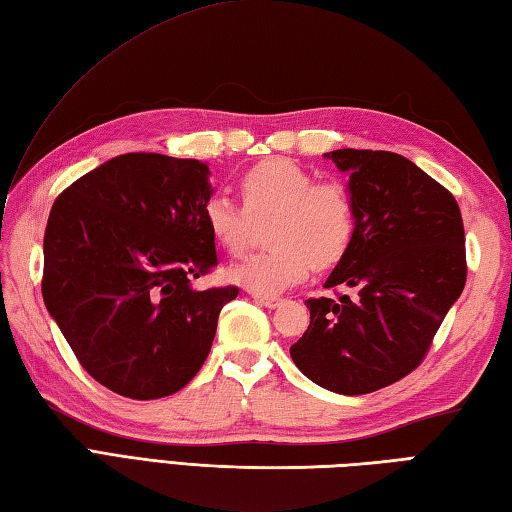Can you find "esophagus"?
Here are the masks:
<instances>
[{
	"instance_id": "esophagus-1",
	"label": "esophagus",
	"mask_w": 512,
	"mask_h": 512,
	"mask_svg": "<svg viewBox=\"0 0 512 512\" xmlns=\"http://www.w3.org/2000/svg\"><path fill=\"white\" fill-rule=\"evenodd\" d=\"M253 299L257 303H262V306H266V308H277V306H281V301H284L275 295H259V292H253Z\"/></svg>"
}]
</instances>
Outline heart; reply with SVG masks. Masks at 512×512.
Returning <instances> with one entry per match:
<instances>
[{
    "label": "heart",
    "mask_w": 512,
    "mask_h": 512,
    "mask_svg": "<svg viewBox=\"0 0 512 512\" xmlns=\"http://www.w3.org/2000/svg\"><path fill=\"white\" fill-rule=\"evenodd\" d=\"M239 189L244 205L217 193L204 206V226L226 253L246 248L253 220L277 213L270 242L275 248L244 257L228 277L259 295H275L306 277L312 266H332L350 248L356 233V200L341 180H317L288 158H268L250 167Z\"/></svg>",
    "instance_id": "obj_1"
}]
</instances>
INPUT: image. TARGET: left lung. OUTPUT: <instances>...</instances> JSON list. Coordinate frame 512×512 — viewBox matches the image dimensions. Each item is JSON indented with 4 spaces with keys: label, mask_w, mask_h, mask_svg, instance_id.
Wrapping results in <instances>:
<instances>
[{
    "label": "left lung",
    "mask_w": 512,
    "mask_h": 512,
    "mask_svg": "<svg viewBox=\"0 0 512 512\" xmlns=\"http://www.w3.org/2000/svg\"><path fill=\"white\" fill-rule=\"evenodd\" d=\"M350 173L356 233L325 288L354 297L308 299L310 325L290 347L312 383L372 394L413 372L466 284L460 206L440 182L391 151L325 154Z\"/></svg>",
    "instance_id": "8db88e82"
}]
</instances>
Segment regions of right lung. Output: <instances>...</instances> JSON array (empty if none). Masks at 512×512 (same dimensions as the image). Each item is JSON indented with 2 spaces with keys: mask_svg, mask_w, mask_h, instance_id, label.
Segmentation results:
<instances>
[{
  "mask_svg": "<svg viewBox=\"0 0 512 512\" xmlns=\"http://www.w3.org/2000/svg\"><path fill=\"white\" fill-rule=\"evenodd\" d=\"M200 160L123 154L72 182L43 235L41 295L85 372L125 398L180 391L209 356L235 286L195 290L217 266Z\"/></svg>",
  "mask_w": 512,
  "mask_h": 512,
  "instance_id": "1",
  "label": "right lung"
}]
</instances>
